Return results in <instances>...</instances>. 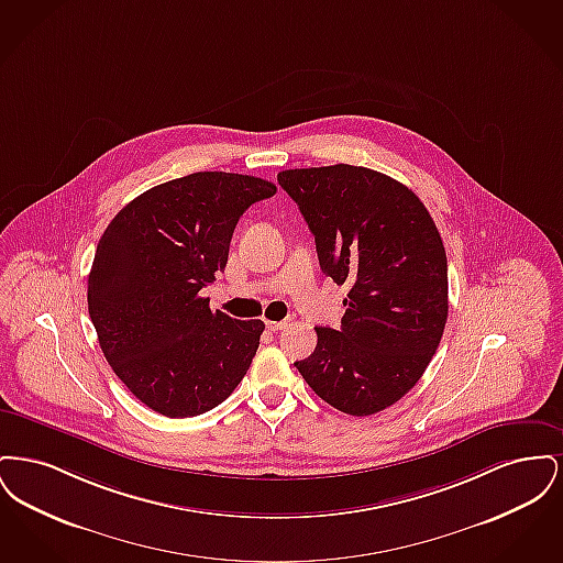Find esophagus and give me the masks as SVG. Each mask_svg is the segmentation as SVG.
<instances>
[{"mask_svg":"<svg viewBox=\"0 0 563 563\" xmlns=\"http://www.w3.org/2000/svg\"><path fill=\"white\" fill-rule=\"evenodd\" d=\"M287 324H289V321H266V327H268V331H272V333L283 331Z\"/></svg>","mask_w":563,"mask_h":563,"instance_id":"1","label":"esophagus"}]
</instances>
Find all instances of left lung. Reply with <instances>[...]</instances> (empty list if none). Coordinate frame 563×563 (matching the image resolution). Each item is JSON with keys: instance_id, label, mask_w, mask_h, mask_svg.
<instances>
[{"instance_id": "left-lung-1", "label": "left lung", "mask_w": 563, "mask_h": 563, "mask_svg": "<svg viewBox=\"0 0 563 563\" xmlns=\"http://www.w3.org/2000/svg\"><path fill=\"white\" fill-rule=\"evenodd\" d=\"M314 234L321 269L349 285L340 329L317 327L295 367L331 407L372 416L429 367L448 321V257L427 207L397 179L333 164L278 173Z\"/></svg>"}]
</instances>
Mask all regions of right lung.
<instances>
[{
  "label": "right lung",
  "mask_w": 563,
  "mask_h": 563,
  "mask_svg": "<svg viewBox=\"0 0 563 563\" xmlns=\"http://www.w3.org/2000/svg\"><path fill=\"white\" fill-rule=\"evenodd\" d=\"M266 179L205 170L147 189L111 219L88 274V314L113 374L166 418L200 416L241 384L262 321L211 312L241 214Z\"/></svg>",
  "instance_id": "obj_1"
}]
</instances>
